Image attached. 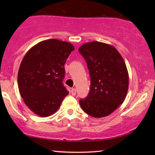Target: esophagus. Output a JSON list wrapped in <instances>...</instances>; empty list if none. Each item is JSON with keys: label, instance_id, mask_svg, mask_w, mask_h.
Wrapping results in <instances>:
<instances>
[{"label": "esophagus", "instance_id": "obj_1", "mask_svg": "<svg viewBox=\"0 0 155 155\" xmlns=\"http://www.w3.org/2000/svg\"><path fill=\"white\" fill-rule=\"evenodd\" d=\"M71 95H75L76 93V90L75 88H72L71 90Z\"/></svg>", "mask_w": 155, "mask_h": 155}]
</instances>
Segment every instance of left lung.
Wrapping results in <instances>:
<instances>
[{
    "instance_id": "1",
    "label": "left lung",
    "mask_w": 155,
    "mask_h": 155,
    "mask_svg": "<svg viewBox=\"0 0 155 155\" xmlns=\"http://www.w3.org/2000/svg\"><path fill=\"white\" fill-rule=\"evenodd\" d=\"M90 73L91 85L86 98L79 104L85 113L95 118L108 116L124 102L129 85L127 67L113 46L99 41L79 48Z\"/></svg>"
}]
</instances>
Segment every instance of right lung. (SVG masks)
Masks as SVG:
<instances>
[{
	"label": "right lung",
	"instance_id": "1",
	"mask_svg": "<svg viewBox=\"0 0 155 155\" xmlns=\"http://www.w3.org/2000/svg\"><path fill=\"white\" fill-rule=\"evenodd\" d=\"M74 46L58 39H48L28 50L21 62L17 83L25 104L38 116H51L68 94L63 80L65 65Z\"/></svg>",
	"mask_w": 155,
	"mask_h": 155
}]
</instances>
